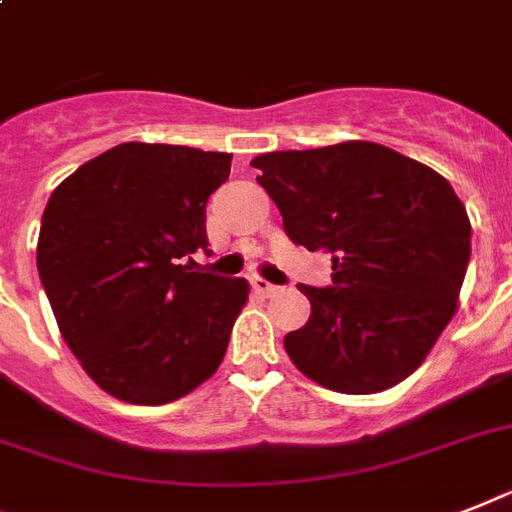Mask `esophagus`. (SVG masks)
<instances>
[{"mask_svg": "<svg viewBox=\"0 0 512 512\" xmlns=\"http://www.w3.org/2000/svg\"><path fill=\"white\" fill-rule=\"evenodd\" d=\"M251 285H253V290H256V293H259V295H264V298H272V295L280 293V287L272 285V282L261 280V277H253Z\"/></svg>", "mask_w": 512, "mask_h": 512, "instance_id": "obj_1", "label": "esophagus"}]
</instances>
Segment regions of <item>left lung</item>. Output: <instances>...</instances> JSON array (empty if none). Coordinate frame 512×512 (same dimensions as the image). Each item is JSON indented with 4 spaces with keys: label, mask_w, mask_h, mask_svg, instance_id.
I'll return each instance as SVG.
<instances>
[{
    "label": "left lung",
    "mask_w": 512,
    "mask_h": 512,
    "mask_svg": "<svg viewBox=\"0 0 512 512\" xmlns=\"http://www.w3.org/2000/svg\"><path fill=\"white\" fill-rule=\"evenodd\" d=\"M287 238L332 256V285H298L306 327L293 363L327 390L382 392L411 377L450 324L471 259V222L432 167L369 141L253 159Z\"/></svg>",
    "instance_id": "1"
}]
</instances>
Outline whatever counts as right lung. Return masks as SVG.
Instances as JSON below:
<instances>
[{
	"instance_id": "right-lung-1",
	"label": "right lung",
	"mask_w": 512,
	"mask_h": 512,
	"mask_svg": "<svg viewBox=\"0 0 512 512\" xmlns=\"http://www.w3.org/2000/svg\"><path fill=\"white\" fill-rule=\"evenodd\" d=\"M232 154L120 143L54 188L36 264L57 327L112 398L162 405L219 369L248 301L243 277L196 272L206 201Z\"/></svg>"
}]
</instances>
